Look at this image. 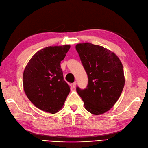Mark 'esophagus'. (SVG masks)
Listing matches in <instances>:
<instances>
[{"label": "esophagus", "instance_id": "esophagus-1", "mask_svg": "<svg viewBox=\"0 0 148 148\" xmlns=\"http://www.w3.org/2000/svg\"><path fill=\"white\" fill-rule=\"evenodd\" d=\"M76 82H74L72 83V87L76 88Z\"/></svg>", "mask_w": 148, "mask_h": 148}]
</instances>
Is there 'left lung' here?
Masks as SVG:
<instances>
[{
  "label": "left lung",
  "mask_w": 148,
  "mask_h": 148,
  "mask_svg": "<svg viewBox=\"0 0 148 148\" xmlns=\"http://www.w3.org/2000/svg\"><path fill=\"white\" fill-rule=\"evenodd\" d=\"M88 76L87 87L76 91L85 108L95 115L103 114L116 103L125 84L122 64L111 51L91 43L76 46Z\"/></svg>",
  "instance_id": "obj_1"
}]
</instances>
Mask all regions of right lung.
<instances>
[{"instance_id": "1", "label": "right lung", "mask_w": 148, "mask_h": 148, "mask_svg": "<svg viewBox=\"0 0 148 148\" xmlns=\"http://www.w3.org/2000/svg\"><path fill=\"white\" fill-rule=\"evenodd\" d=\"M70 47H48L38 51L24 71V90L32 103L42 111L56 113L70 92L60 65Z\"/></svg>"}]
</instances>
